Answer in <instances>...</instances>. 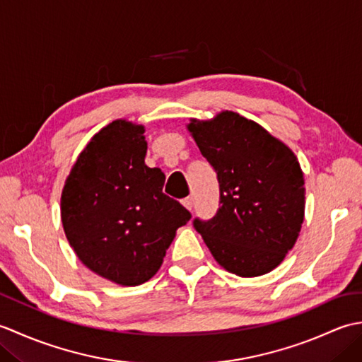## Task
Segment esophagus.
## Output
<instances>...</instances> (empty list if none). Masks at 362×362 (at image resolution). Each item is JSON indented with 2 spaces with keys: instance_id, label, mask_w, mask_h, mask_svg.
<instances>
[{
  "instance_id": "obj_1",
  "label": "esophagus",
  "mask_w": 362,
  "mask_h": 362,
  "mask_svg": "<svg viewBox=\"0 0 362 362\" xmlns=\"http://www.w3.org/2000/svg\"><path fill=\"white\" fill-rule=\"evenodd\" d=\"M182 205L183 206H185V209L187 210H193V199H191V197H185V199H182Z\"/></svg>"
}]
</instances>
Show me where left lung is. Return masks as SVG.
<instances>
[{
    "label": "left lung",
    "instance_id": "left-lung-1",
    "mask_svg": "<svg viewBox=\"0 0 362 362\" xmlns=\"http://www.w3.org/2000/svg\"><path fill=\"white\" fill-rule=\"evenodd\" d=\"M188 130L218 174L219 204L194 219L214 259L240 276L271 272L294 247L305 216V180L297 157L255 121L221 112L191 119Z\"/></svg>",
    "mask_w": 362,
    "mask_h": 362
}]
</instances>
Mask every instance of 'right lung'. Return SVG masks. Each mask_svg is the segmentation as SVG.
Returning <instances> with one entry per match:
<instances>
[{
  "label": "right lung",
  "instance_id": "add662e5",
  "mask_svg": "<svg viewBox=\"0 0 362 362\" xmlns=\"http://www.w3.org/2000/svg\"><path fill=\"white\" fill-rule=\"evenodd\" d=\"M144 127L117 119L91 138L66 177L60 216L76 255L122 286L157 274L189 211L163 193L165 174L144 163Z\"/></svg>",
  "mask_w": 362,
  "mask_h": 362
}]
</instances>
